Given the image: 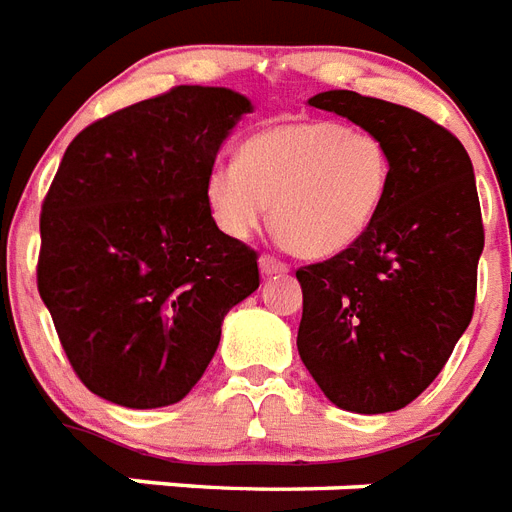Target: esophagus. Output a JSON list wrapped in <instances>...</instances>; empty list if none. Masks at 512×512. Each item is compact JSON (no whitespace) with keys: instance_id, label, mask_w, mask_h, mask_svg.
Returning a JSON list of instances; mask_svg holds the SVG:
<instances>
[{"instance_id":"obj_1","label":"esophagus","mask_w":512,"mask_h":512,"mask_svg":"<svg viewBox=\"0 0 512 512\" xmlns=\"http://www.w3.org/2000/svg\"><path fill=\"white\" fill-rule=\"evenodd\" d=\"M260 271H263L265 276H271V273H287L290 271V265L284 263V260H276L273 255H263L260 257Z\"/></svg>"}]
</instances>
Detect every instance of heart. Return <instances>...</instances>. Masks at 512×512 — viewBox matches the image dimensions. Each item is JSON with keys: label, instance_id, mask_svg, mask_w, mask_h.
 <instances>
[{"label": "heart", "instance_id": "heart-1", "mask_svg": "<svg viewBox=\"0 0 512 512\" xmlns=\"http://www.w3.org/2000/svg\"><path fill=\"white\" fill-rule=\"evenodd\" d=\"M392 187V152L373 131L279 117L244 139L233 163L206 174L204 201L230 239H249L271 204L273 228L295 252L333 257L373 228Z\"/></svg>", "mask_w": 512, "mask_h": 512}]
</instances>
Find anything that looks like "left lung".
<instances>
[{
    "label": "left lung",
    "mask_w": 512,
    "mask_h": 512,
    "mask_svg": "<svg viewBox=\"0 0 512 512\" xmlns=\"http://www.w3.org/2000/svg\"><path fill=\"white\" fill-rule=\"evenodd\" d=\"M308 104L381 136L392 187L354 247L295 271L300 360L343 411H400L438 378L473 319L483 252L473 163L416 109L354 91Z\"/></svg>",
    "instance_id": "left-lung-1"
}]
</instances>
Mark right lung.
<instances>
[{"instance_id": "add662e5", "label": "right lung", "mask_w": 512, "mask_h": 512, "mask_svg": "<svg viewBox=\"0 0 512 512\" xmlns=\"http://www.w3.org/2000/svg\"><path fill=\"white\" fill-rule=\"evenodd\" d=\"M252 104L177 85L66 147L39 214L37 290L77 378L126 408L179 403L222 319L260 287L257 252L204 201L222 139Z\"/></svg>"}]
</instances>
